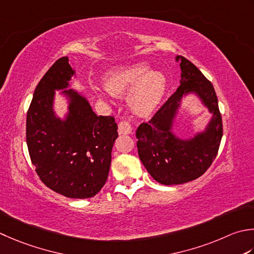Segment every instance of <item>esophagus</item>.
<instances>
[{
    "mask_svg": "<svg viewBox=\"0 0 254 254\" xmlns=\"http://www.w3.org/2000/svg\"><path fill=\"white\" fill-rule=\"evenodd\" d=\"M132 131V127L130 122L127 121H121L120 123H119L118 126V132L120 135H122V134H130Z\"/></svg>",
    "mask_w": 254,
    "mask_h": 254,
    "instance_id": "obj_1",
    "label": "esophagus"
}]
</instances>
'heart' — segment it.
I'll use <instances>...</instances> for the list:
<instances>
[{
  "instance_id": "obj_1",
  "label": "heart",
  "mask_w": 254,
  "mask_h": 254,
  "mask_svg": "<svg viewBox=\"0 0 254 254\" xmlns=\"http://www.w3.org/2000/svg\"><path fill=\"white\" fill-rule=\"evenodd\" d=\"M107 91L116 97L128 93L127 103L140 117L151 114L160 104L166 90V77L157 70H150L146 63L118 67L104 77Z\"/></svg>"
}]
</instances>
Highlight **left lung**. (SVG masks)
<instances>
[{"instance_id": "left-lung-1", "label": "left lung", "mask_w": 254, "mask_h": 254, "mask_svg": "<svg viewBox=\"0 0 254 254\" xmlns=\"http://www.w3.org/2000/svg\"><path fill=\"white\" fill-rule=\"evenodd\" d=\"M180 63L181 84L148 123L136 130L137 152L143 165L156 182L180 185L200 177L212 164L222 137V120L211 82L195 64L183 56ZM193 94L212 113L202 131L188 139L172 132L182 98Z\"/></svg>"}]
</instances>
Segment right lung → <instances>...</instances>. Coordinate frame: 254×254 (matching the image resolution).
<instances>
[{"label":"right lung","mask_w":254,"mask_h":254,"mask_svg":"<svg viewBox=\"0 0 254 254\" xmlns=\"http://www.w3.org/2000/svg\"><path fill=\"white\" fill-rule=\"evenodd\" d=\"M76 71L68 57L59 58L37 84L26 118V143L41 181L68 198H91L107 182L111 151L118 137L113 117L97 116L69 81ZM67 100L59 118L53 109L55 91Z\"/></svg>","instance_id":"right-lung-1"}]
</instances>
